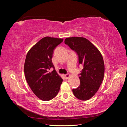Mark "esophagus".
<instances>
[{
	"instance_id": "1",
	"label": "esophagus",
	"mask_w": 127,
	"mask_h": 127,
	"mask_svg": "<svg viewBox=\"0 0 127 127\" xmlns=\"http://www.w3.org/2000/svg\"><path fill=\"white\" fill-rule=\"evenodd\" d=\"M64 76H65V77H66V79H68L70 77V75L69 74H66V75H64Z\"/></svg>"
}]
</instances>
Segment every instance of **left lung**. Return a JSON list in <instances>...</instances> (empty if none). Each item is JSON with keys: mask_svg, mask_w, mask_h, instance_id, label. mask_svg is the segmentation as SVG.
Here are the masks:
<instances>
[{"mask_svg": "<svg viewBox=\"0 0 127 127\" xmlns=\"http://www.w3.org/2000/svg\"><path fill=\"white\" fill-rule=\"evenodd\" d=\"M64 43L76 52L79 65L83 69L79 74L80 85L72 92L80 100L86 101L95 95L101 85L104 75V63L101 52L86 38H66Z\"/></svg>", "mask_w": 127, "mask_h": 127, "instance_id": "left-lung-1", "label": "left lung"}]
</instances>
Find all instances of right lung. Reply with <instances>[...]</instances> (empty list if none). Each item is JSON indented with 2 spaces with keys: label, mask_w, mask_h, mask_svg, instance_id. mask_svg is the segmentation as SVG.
Listing matches in <instances>:
<instances>
[{
  "label": "right lung",
  "mask_w": 127,
  "mask_h": 127,
  "mask_svg": "<svg viewBox=\"0 0 127 127\" xmlns=\"http://www.w3.org/2000/svg\"><path fill=\"white\" fill-rule=\"evenodd\" d=\"M63 40L44 37L27 53L24 64L26 80L34 94L42 101H48L56 97L63 81L51 60L53 50ZM51 67L54 70L49 73Z\"/></svg>",
  "instance_id": "obj_1"
}]
</instances>
